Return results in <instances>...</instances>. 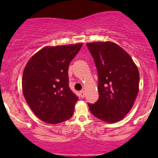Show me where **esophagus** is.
<instances>
[{
	"label": "esophagus",
	"mask_w": 158,
	"mask_h": 158,
	"mask_svg": "<svg viewBox=\"0 0 158 158\" xmlns=\"http://www.w3.org/2000/svg\"><path fill=\"white\" fill-rule=\"evenodd\" d=\"M80 95H81L82 98H84V97H85V91H84L83 90H81V91H80Z\"/></svg>",
	"instance_id": "34e87169"
}]
</instances>
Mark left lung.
<instances>
[{
    "instance_id": "obj_1",
    "label": "left lung",
    "mask_w": 158,
    "mask_h": 158,
    "mask_svg": "<svg viewBox=\"0 0 158 158\" xmlns=\"http://www.w3.org/2000/svg\"><path fill=\"white\" fill-rule=\"evenodd\" d=\"M98 76L99 98L88 103L93 115L108 123L122 120L139 92V73L130 55L111 42L87 43Z\"/></svg>"
}]
</instances>
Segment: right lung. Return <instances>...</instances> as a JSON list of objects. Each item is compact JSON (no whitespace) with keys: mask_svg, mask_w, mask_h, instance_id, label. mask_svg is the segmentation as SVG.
I'll return each mask as SVG.
<instances>
[{"mask_svg":"<svg viewBox=\"0 0 158 158\" xmlns=\"http://www.w3.org/2000/svg\"><path fill=\"white\" fill-rule=\"evenodd\" d=\"M82 45L46 47L26 64L23 96L32 111L43 122L59 124L73 116L78 97L69 87L68 67Z\"/></svg>","mask_w":158,"mask_h":158,"instance_id":"1","label":"right lung"}]
</instances>
